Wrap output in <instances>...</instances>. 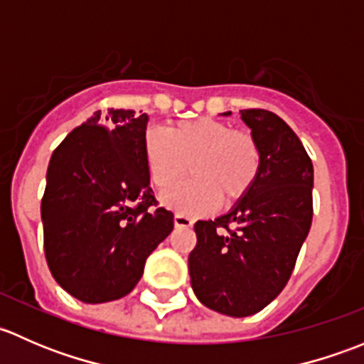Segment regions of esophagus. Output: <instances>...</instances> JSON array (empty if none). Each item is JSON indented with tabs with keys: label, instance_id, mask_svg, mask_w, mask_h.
<instances>
[{
	"label": "esophagus",
	"instance_id": "1",
	"mask_svg": "<svg viewBox=\"0 0 364 364\" xmlns=\"http://www.w3.org/2000/svg\"><path fill=\"white\" fill-rule=\"evenodd\" d=\"M174 225L176 227H192L193 218L192 216L185 215V213H176L174 215Z\"/></svg>",
	"mask_w": 364,
	"mask_h": 364
}]
</instances>
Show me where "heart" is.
I'll return each mask as SVG.
<instances>
[{
	"label": "heart",
	"mask_w": 364,
	"mask_h": 364,
	"mask_svg": "<svg viewBox=\"0 0 364 364\" xmlns=\"http://www.w3.org/2000/svg\"><path fill=\"white\" fill-rule=\"evenodd\" d=\"M142 153L149 179L160 192L190 171L192 179L165 196V203L185 213L209 211L218 200L236 203L247 196L260 168L252 135L213 117L181 121L165 132L149 128Z\"/></svg>",
	"instance_id": "1"
}]
</instances>
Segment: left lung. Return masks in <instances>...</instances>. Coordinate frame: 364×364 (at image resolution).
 I'll return each instance as SVG.
<instances>
[{"label":"left lung","mask_w":364,"mask_h":364,"mask_svg":"<svg viewBox=\"0 0 364 364\" xmlns=\"http://www.w3.org/2000/svg\"><path fill=\"white\" fill-rule=\"evenodd\" d=\"M241 119L260 151L259 174L229 213L196 223L188 255L197 299L229 317L257 314L284 291L314 216V165L299 137L264 109Z\"/></svg>","instance_id":"8db88e82"}]
</instances>
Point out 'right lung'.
Here are the masks:
<instances>
[{
	"label": "right lung",
	"mask_w": 364,
	"mask_h": 364,
	"mask_svg": "<svg viewBox=\"0 0 364 364\" xmlns=\"http://www.w3.org/2000/svg\"><path fill=\"white\" fill-rule=\"evenodd\" d=\"M148 114L97 111L54 149L42 199L43 248L54 280L82 303L134 291L146 259L172 232L155 208L142 142Z\"/></svg>",
	"instance_id": "add662e5"
}]
</instances>
